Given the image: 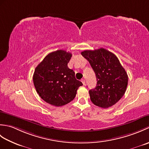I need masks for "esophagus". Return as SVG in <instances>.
<instances>
[{"label": "esophagus", "instance_id": "obj_1", "mask_svg": "<svg viewBox=\"0 0 149 149\" xmlns=\"http://www.w3.org/2000/svg\"><path fill=\"white\" fill-rule=\"evenodd\" d=\"M81 82L83 83V85H85V84H86V81H85V79H81Z\"/></svg>", "mask_w": 149, "mask_h": 149}]
</instances>
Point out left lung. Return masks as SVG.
I'll list each match as a JSON object with an SVG mask.
<instances>
[{
  "instance_id": "1",
  "label": "left lung",
  "mask_w": 149,
  "mask_h": 149,
  "mask_svg": "<svg viewBox=\"0 0 149 149\" xmlns=\"http://www.w3.org/2000/svg\"><path fill=\"white\" fill-rule=\"evenodd\" d=\"M97 78L95 88L89 91L91 101L95 106L107 108L115 104L124 95L128 84V75L118 58L108 50H86L81 52Z\"/></svg>"
}]
</instances>
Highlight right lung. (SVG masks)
<instances>
[{
    "label": "right lung",
    "mask_w": 149,
    "mask_h": 149,
    "mask_svg": "<svg viewBox=\"0 0 149 149\" xmlns=\"http://www.w3.org/2000/svg\"><path fill=\"white\" fill-rule=\"evenodd\" d=\"M72 54L58 50L46 56L36 66L33 83L38 94L46 102L62 106L74 100L83 83L75 77V72L68 67Z\"/></svg>",
    "instance_id": "1"
}]
</instances>
